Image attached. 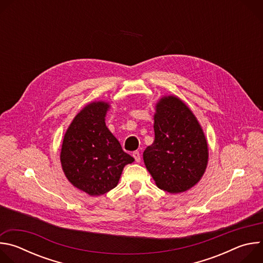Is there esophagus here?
I'll return each mask as SVG.
<instances>
[{"mask_svg": "<svg viewBox=\"0 0 263 263\" xmlns=\"http://www.w3.org/2000/svg\"><path fill=\"white\" fill-rule=\"evenodd\" d=\"M132 156L134 157V159H135L136 162H140V154H139L138 151L133 152V153H132Z\"/></svg>", "mask_w": 263, "mask_h": 263, "instance_id": "obj_1", "label": "esophagus"}]
</instances>
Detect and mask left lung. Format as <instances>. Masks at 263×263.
Listing matches in <instances>:
<instances>
[{
  "mask_svg": "<svg viewBox=\"0 0 263 263\" xmlns=\"http://www.w3.org/2000/svg\"><path fill=\"white\" fill-rule=\"evenodd\" d=\"M155 139L143 152L146 170L160 190L170 194L189 191L203 177L208 144L193 111L176 96L156 104Z\"/></svg>",
  "mask_w": 263,
  "mask_h": 263,
  "instance_id": "8db88e82",
  "label": "left lung"
}]
</instances>
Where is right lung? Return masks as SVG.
Masks as SVG:
<instances>
[{
    "label": "right lung",
    "mask_w": 263,
    "mask_h": 263,
    "mask_svg": "<svg viewBox=\"0 0 263 263\" xmlns=\"http://www.w3.org/2000/svg\"><path fill=\"white\" fill-rule=\"evenodd\" d=\"M109 107V103L102 101L86 105L70 123L61 146L65 177L92 197L115 189L125 165L134 161L106 127Z\"/></svg>",
    "instance_id": "right-lung-1"
}]
</instances>
